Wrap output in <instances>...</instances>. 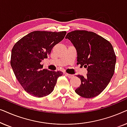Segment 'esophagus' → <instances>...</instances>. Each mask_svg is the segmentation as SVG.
Listing matches in <instances>:
<instances>
[{"instance_id": "34e87169", "label": "esophagus", "mask_w": 127, "mask_h": 127, "mask_svg": "<svg viewBox=\"0 0 127 127\" xmlns=\"http://www.w3.org/2000/svg\"><path fill=\"white\" fill-rule=\"evenodd\" d=\"M65 75L67 77H69V79L73 77V76H74L73 75V74H69V73H65Z\"/></svg>"}]
</instances>
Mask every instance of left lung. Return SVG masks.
Returning <instances> with one entry per match:
<instances>
[{
    "instance_id": "1",
    "label": "left lung",
    "mask_w": 127,
    "mask_h": 127,
    "mask_svg": "<svg viewBox=\"0 0 127 127\" xmlns=\"http://www.w3.org/2000/svg\"><path fill=\"white\" fill-rule=\"evenodd\" d=\"M75 47L77 64L87 68L86 77L77 75L81 84L75 92L80 96L91 98L100 94L113 76L116 56L111 43L93 32L76 30L65 37Z\"/></svg>"
}]
</instances>
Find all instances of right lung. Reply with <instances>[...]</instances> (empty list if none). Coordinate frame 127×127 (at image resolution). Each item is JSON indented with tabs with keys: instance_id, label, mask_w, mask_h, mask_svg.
<instances>
[{
	"instance_id": "add662e5",
	"label": "right lung",
	"mask_w": 127,
	"mask_h": 127,
	"mask_svg": "<svg viewBox=\"0 0 127 127\" xmlns=\"http://www.w3.org/2000/svg\"><path fill=\"white\" fill-rule=\"evenodd\" d=\"M66 34V31H33L13 46L10 61L12 69L17 80L30 95L41 98L53 92L57 79L63 73L42 69L40 62L47 58L53 47Z\"/></svg>"
}]
</instances>
